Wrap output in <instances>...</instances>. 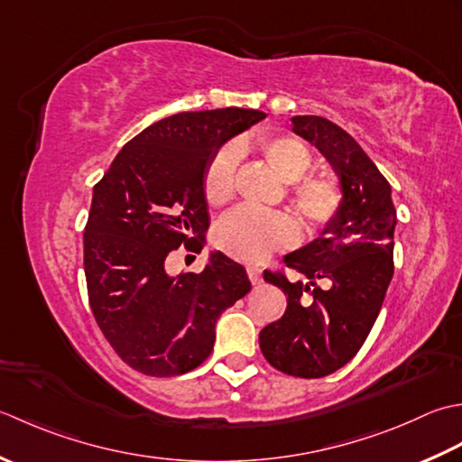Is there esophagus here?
Returning a JSON list of instances; mask_svg holds the SVG:
<instances>
[{"instance_id": "1", "label": "esophagus", "mask_w": 462, "mask_h": 462, "mask_svg": "<svg viewBox=\"0 0 462 462\" xmlns=\"http://www.w3.org/2000/svg\"><path fill=\"white\" fill-rule=\"evenodd\" d=\"M247 275H249V281L253 285H261L263 283V275H261V269L259 267H247Z\"/></svg>"}]
</instances>
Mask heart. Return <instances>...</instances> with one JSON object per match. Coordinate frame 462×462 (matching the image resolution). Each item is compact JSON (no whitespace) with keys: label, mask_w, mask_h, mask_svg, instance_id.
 <instances>
[{"label":"heart","mask_w":462,"mask_h":462,"mask_svg":"<svg viewBox=\"0 0 462 462\" xmlns=\"http://www.w3.org/2000/svg\"><path fill=\"white\" fill-rule=\"evenodd\" d=\"M259 152L283 181L291 183V199L300 217L310 227H325L337 219L343 205V193L331 179L307 175L313 157L303 141L291 135H261ZM237 147L219 149L207 165L203 193L207 203H227L235 191ZM299 237L295 221L283 211H261L253 207H237L225 215L215 227V245L227 255L257 263L273 251L285 249Z\"/></svg>","instance_id":"b5f03b06"}]
</instances>
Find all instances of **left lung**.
I'll return each mask as SVG.
<instances>
[{
	"instance_id": "left-lung-1",
	"label": "left lung",
	"mask_w": 462,
	"mask_h": 462,
	"mask_svg": "<svg viewBox=\"0 0 462 462\" xmlns=\"http://www.w3.org/2000/svg\"><path fill=\"white\" fill-rule=\"evenodd\" d=\"M291 121L341 177L343 205L321 237L285 255V265L305 281L285 271L263 273L283 289L287 309L259 333V346L277 371L319 379L359 353L379 317L394 269L397 211L389 181L345 129L319 116Z\"/></svg>"
}]
</instances>
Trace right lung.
<instances>
[{
  "label": "right lung",
  "instance_id": "obj_1",
  "mask_svg": "<svg viewBox=\"0 0 462 462\" xmlns=\"http://www.w3.org/2000/svg\"><path fill=\"white\" fill-rule=\"evenodd\" d=\"M263 117L241 107L165 117L125 143L93 187L83 231L89 307L131 369L193 371L213 351L219 315L251 291L247 273L221 251L201 273L171 277L165 263L181 245L203 247L207 165L219 145Z\"/></svg>",
  "mask_w": 462,
  "mask_h": 462
}]
</instances>
